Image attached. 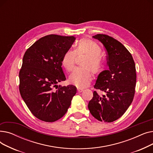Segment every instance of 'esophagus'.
<instances>
[{
	"label": "esophagus",
	"mask_w": 153,
	"mask_h": 153,
	"mask_svg": "<svg viewBox=\"0 0 153 153\" xmlns=\"http://www.w3.org/2000/svg\"><path fill=\"white\" fill-rule=\"evenodd\" d=\"M84 90L83 89H77V92L78 93H81L82 92H83Z\"/></svg>",
	"instance_id": "obj_1"
}]
</instances>
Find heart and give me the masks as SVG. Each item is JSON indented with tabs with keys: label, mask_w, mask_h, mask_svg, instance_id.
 Masks as SVG:
<instances>
[{
	"label": "heart",
	"mask_w": 153,
	"mask_h": 153,
	"mask_svg": "<svg viewBox=\"0 0 153 153\" xmlns=\"http://www.w3.org/2000/svg\"><path fill=\"white\" fill-rule=\"evenodd\" d=\"M77 54L87 56V58L82 62V66L85 68L74 69L69 77V81L77 87L82 89L89 85L92 79V75L89 69L95 74L100 73L102 70V50L92 40H80L76 50H68L62 56V65L67 71H71L73 68Z\"/></svg>",
	"instance_id": "b5f03b06"
}]
</instances>
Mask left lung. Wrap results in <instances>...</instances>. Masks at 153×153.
<instances>
[{
	"instance_id": "1",
	"label": "left lung",
	"mask_w": 153,
	"mask_h": 153,
	"mask_svg": "<svg viewBox=\"0 0 153 153\" xmlns=\"http://www.w3.org/2000/svg\"><path fill=\"white\" fill-rule=\"evenodd\" d=\"M92 37L105 47L109 69L100 72L94 85L95 89L105 95L100 97L94 91L88 108L99 121L110 123L121 117L133 100L136 82L135 64L131 53L117 39L103 34Z\"/></svg>"
}]
</instances>
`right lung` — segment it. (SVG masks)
<instances>
[{
	"instance_id": "obj_1",
	"label": "right lung",
	"mask_w": 153,
	"mask_h": 153,
	"mask_svg": "<svg viewBox=\"0 0 153 153\" xmlns=\"http://www.w3.org/2000/svg\"><path fill=\"white\" fill-rule=\"evenodd\" d=\"M75 40L74 36L47 35L32 45L23 56L20 92L32 114L42 121L53 122L62 117L76 94L74 85L57 84L66 80L61 61Z\"/></svg>"
}]
</instances>
